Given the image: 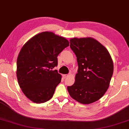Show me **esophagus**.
Masks as SVG:
<instances>
[{"label": "esophagus", "instance_id": "1", "mask_svg": "<svg viewBox=\"0 0 129 129\" xmlns=\"http://www.w3.org/2000/svg\"><path fill=\"white\" fill-rule=\"evenodd\" d=\"M68 76V74H64V75H63V77H64V78H67Z\"/></svg>", "mask_w": 129, "mask_h": 129}]
</instances>
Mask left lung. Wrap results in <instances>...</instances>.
Masks as SVG:
<instances>
[{
  "label": "left lung",
  "instance_id": "8db88e82",
  "mask_svg": "<svg viewBox=\"0 0 129 129\" xmlns=\"http://www.w3.org/2000/svg\"><path fill=\"white\" fill-rule=\"evenodd\" d=\"M70 44L76 55L78 69L75 82L68 86V91L80 103H92L109 87L113 73V61L107 48L92 38H74Z\"/></svg>",
  "mask_w": 129,
  "mask_h": 129
}]
</instances>
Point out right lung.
I'll list each match as a JSON object with an SVG mask.
<instances>
[{"instance_id": "add662e5", "label": "right lung", "mask_w": 129, "mask_h": 129, "mask_svg": "<svg viewBox=\"0 0 129 129\" xmlns=\"http://www.w3.org/2000/svg\"><path fill=\"white\" fill-rule=\"evenodd\" d=\"M69 41L50 31L36 35L26 43L17 60V78L23 93L36 103L51 99L61 76L57 70V56Z\"/></svg>"}]
</instances>
